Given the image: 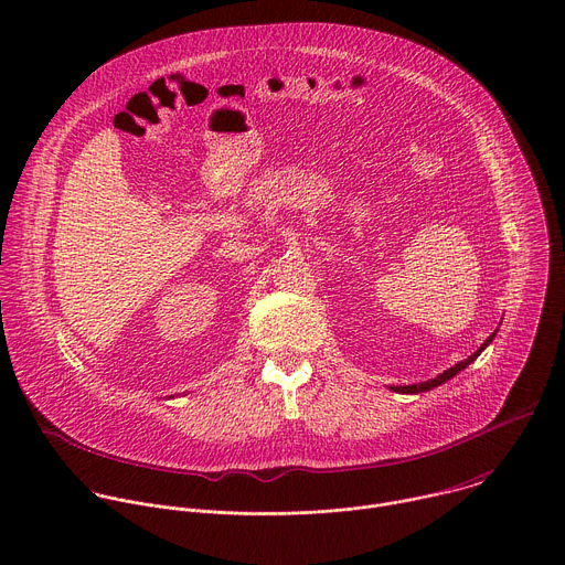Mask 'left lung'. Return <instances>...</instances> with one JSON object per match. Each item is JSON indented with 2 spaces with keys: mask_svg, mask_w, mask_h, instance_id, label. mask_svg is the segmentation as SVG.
<instances>
[{
  "mask_svg": "<svg viewBox=\"0 0 565 565\" xmlns=\"http://www.w3.org/2000/svg\"><path fill=\"white\" fill-rule=\"evenodd\" d=\"M494 335H497V333H492V335H490L486 342L480 344V349H478L476 353H471L467 360H462V362L454 364L451 369H447L445 373L436 375L434 380H427V382H418V384H407V386H391V388H393V391H397V393H423V391H429V388H434V386H440V384H445V382H447V380H451V377H454L458 371L467 369V366H469V364H471V362H473V360H476V358H478L482 351H486V349L490 347V342L494 340Z\"/></svg>",
  "mask_w": 565,
  "mask_h": 565,
  "instance_id": "8db88e82",
  "label": "left lung"
}]
</instances>
